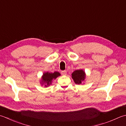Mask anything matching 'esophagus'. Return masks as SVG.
<instances>
[{"label": "esophagus", "instance_id": "34e87169", "mask_svg": "<svg viewBox=\"0 0 126 126\" xmlns=\"http://www.w3.org/2000/svg\"><path fill=\"white\" fill-rule=\"evenodd\" d=\"M61 74L63 75H66V71L64 70V71H61Z\"/></svg>", "mask_w": 126, "mask_h": 126}]
</instances>
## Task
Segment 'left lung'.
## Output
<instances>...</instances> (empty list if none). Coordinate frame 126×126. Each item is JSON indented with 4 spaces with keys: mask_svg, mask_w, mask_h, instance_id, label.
<instances>
[{
    "mask_svg": "<svg viewBox=\"0 0 126 126\" xmlns=\"http://www.w3.org/2000/svg\"><path fill=\"white\" fill-rule=\"evenodd\" d=\"M71 77L76 84H81L86 78L85 71L82 69L76 70L71 74Z\"/></svg>",
    "mask_w": 126,
    "mask_h": 126,
    "instance_id": "8db88e82",
    "label": "left lung"
}]
</instances>
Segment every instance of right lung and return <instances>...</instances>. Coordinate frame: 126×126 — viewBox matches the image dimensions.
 <instances>
[{
  "instance_id": "1",
  "label": "right lung",
  "mask_w": 126,
  "mask_h": 126,
  "mask_svg": "<svg viewBox=\"0 0 126 126\" xmlns=\"http://www.w3.org/2000/svg\"><path fill=\"white\" fill-rule=\"evenodd\" d=\"M60 75V73L58 71H55L54 73H44L42 76L40 83L42 85H45L46 87H47L51 84L53 80H55L58 76Z\"/></svg>"
}]
</instances>
